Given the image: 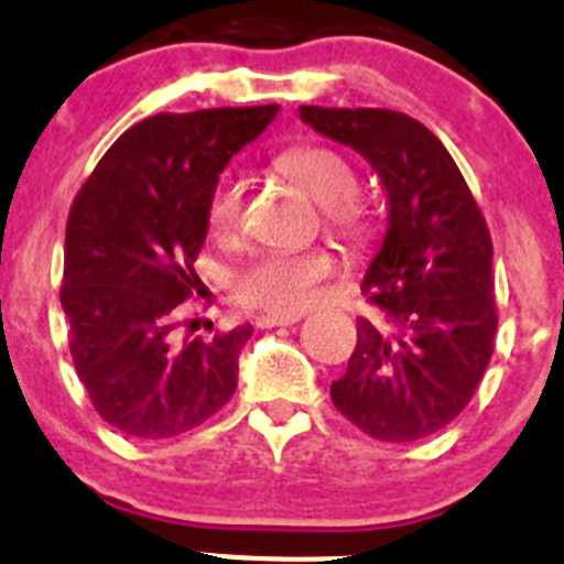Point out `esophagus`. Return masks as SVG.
<instances>
[{"mask_svg":"<svg viewBox=\"0 0 564 564\" xmlns=\"http://www.w3.org/2000/svg\"><path fill=\"white\" fill-rule=\"evenodd\" d=\"M300 319V314H261L256 317L258 328H278V325H294Z\"/></svg>","mask_w":564,"mask_h":564,"instance_id":"34e87169","label":"esophagus"}]
</instances>
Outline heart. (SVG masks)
I'll use <instances>...</instances> for the list:
<instances>
[{
  "label": "heart",
  "mask_w": 564,
  "mask_h": 564,
  "mask_svg": "<svg viewBox=\"0 0 564 564\" xmlns=\"http://www.w3.org/2000/svg\"><path fill=\"white\" fill-rule=\"evenodd\" d=\"M278 170L306 188L319 205L330 234L347 247L367 250L376 241L378 225L359 194V172L350 158L325 144H297L278 155ZM245 210V186L239 177H223L205 199V225L217 239L239 230ZM339 258L330 250L264 252L234 272L230 292L245 308L270 314H300L312 306L319 283L336 275Z\"/></svg>",
  "instance_id": "b5f03b06"
}]
</instances>
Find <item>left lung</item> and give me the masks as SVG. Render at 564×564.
Segmentation results:
<instances>
[{
  "label": "left lung",
  "mask_w": 564,
  "mask_h": 564,
  "mask_svg": "<svg viewBox=\"0 0 564 564\" xmlns=\"http://www.w3.org/2000/svg\"><path fill=\"white\" fill-rule=\"evenodd\" d=\"M317 133L359 150L381 177L389 230L367 270L356 347L330 401L381 442L442 431L476 394L496 350L487 219L442 141L401 110L300 105Z\"/></svg>",
  "instance_id": "left-lung-1"
}]
</instances>
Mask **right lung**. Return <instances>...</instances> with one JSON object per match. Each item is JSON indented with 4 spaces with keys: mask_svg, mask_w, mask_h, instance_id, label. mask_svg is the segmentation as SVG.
I'll return each mask as SVG.
<instances>
[{
    "mask_svg": "<svg viewBox=\"0 0 564 564\" xmlns=\"http://www.w3.org/2000/svg\"><path fill=\"white\" fill-rule=\"evenodd\" d=\"M275 105L155 113L124 130L66 219L61 306L88 401L119 434L172 440L236 392L252 328L172 341L205 241V199Z\"/></svg>",
    "mask_w": 564,
    "mask_h": 564,
    "instance_id": "1",
    "label": "right lung"
}]
</instances>
